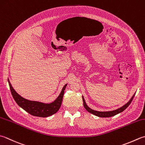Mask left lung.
<instances>
[{
	"label": "left lung",
	"instance_id": "left-lung-1",
	"mask_svg": "<svg viewBox=\"0 0 145 145\" xmlns=\"http://www.w3.org/2000/svg\"><path fill=\"white\" fill-rule=\"evenodd\" d=\"M135 93H135L134 94H133V95L132 96L131 98L130 99V100L128 102H127V103L126 104H124V106H123L122 107H120V108H118L117 109H115V110H110V111H97V110H93L91 108H90V107L87 106L83 95H82V99H83L84 107L86 108V109L87 110L88 112H89L90 113H91V114L95 115L96 116H98V117L109 118V117H112V116H114L118 114H120V113L124 111V110H125L127 108V107L129 106V104H131L133 98H134V97H135Z\"/></svg>",
	"mask_w": 145,
	"mask_h": 145
}]
</instances>
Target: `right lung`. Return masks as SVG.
Listing matches in <instances>:
<instances>
[{
	"instance_id": "obj_1",
	"label": "right lung",
	"mask_w": 145,
	"mask_h": 145,
	"mask_svg": "<svg viewBox=\"0 0 145 145\" xmlns=\"http://www.w3.org/2000/svg\"><path fill=\"white\" fill-rule=\"evenodd\" d=\"M8 82L12 97L18 106L30 114L41 118L48 117L58 112L61 105L65 89L67 86V84L65 85L58 97L53 102L50 103H44L39 101L28 100L22 97L14 89L8 79Z\"/></svg>"
}]
</instances>
